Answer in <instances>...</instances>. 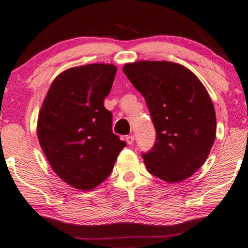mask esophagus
I'll return each instance as SVG.
<instances>
[{
    "mask_svg": "<svg viewBox=\"0 0 248 248\" xmlns=\"http://www.w3.org/2000/svg\"><path fill=\"white\" fill-rule=\"evenodd\" d=\"M126 142H127V144H133V142H134V136L133 135H128V136H126Z\"/></svg>",
    "mask_w": 248,
    "mask_h": 248,
    "instance_id": "esophagus-1",
    "label": "esophagus"
}]
</instances>
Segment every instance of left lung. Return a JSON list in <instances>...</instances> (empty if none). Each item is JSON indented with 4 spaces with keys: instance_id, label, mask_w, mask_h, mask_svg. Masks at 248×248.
<instances>
[{
    "instance_id": "8db88e82",
    "label": "left lung",
    "mask_w": 248,
    "mask_h": 248,
    "mask_svg": "<svg viewBox=\"0 0 248 248\" xmlns=\"http://www.w3.org/2000/svg\"><path fill=\"white\" fill-rule=\"evenodd\" d=\"M123 71L144 97L155 127V144L142 153L148 171L170 184L191 177L216 138V114L204 86L188 68L170 62L126 63Z\"/></svg>"
}]
</instances>
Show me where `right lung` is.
I'll list each match as a JSON object with an SVG mask.
<instances>
[{"label": "right lung", "instance_id": "add662e5", "mask_svg": "<svg viewBox=\"0 0 248 248\" xmlns=\"http://www.w3.org/2000/svg\"><path fill=\"white\" fill-rule=\"evenodd\" d=\"M116 71L106 63L63 71L50 86L39 113L38 139L52 170L84 191L108 177L126 146L113 133L112 113L104 107Z\"/></svg>", "mask_w": 248, "mask_h": 248}]
</instances>
